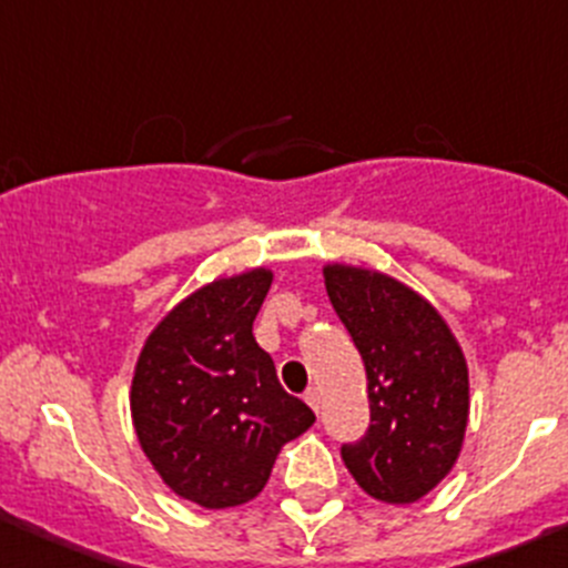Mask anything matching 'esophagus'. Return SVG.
Returning a JSON list of instances; mask_svg holds the SVG:
<instances>
[{
    "label": "esophagus",
    "instance_id": "obj_1",
    "mask_svg": "<svg viewBox=\"0 0 568 568\" xmlns=\"http://www.w3.org/2000/svg\"><path fill=\"white\" fill-rule=\"evenodd\" d=\"M305 400L313 406V412L321 409V393L316 390V387H311V390L305 393Z\"/></svg>",
    "mask_w": 568,
    "mask_h": 568
}]
</instances>
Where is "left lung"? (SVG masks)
I'll list each match as a JSON object with an SVG mask.
<instances>
[{"label": "left lung", "instance_id": "8db88e82", "mask_svg": "<svg viewBox=\"0 0 568 568\" xmlns=\"http://www.w3.org/2000/svg\"><path fill=\"white\" fill-rule=\"evenodd\" d=\"M324 285L365 363L371 426L341 448L348 473L393 506L454 469L469 415L467 363L443 316L398 280L332 263Z\"/></svg>", "mask_w": 568, "mask_h": 568}]
</instances>
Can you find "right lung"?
<instances>
[{
  "instance_id": "1",
  "label": "right lung",
  "mask_w": 568,
  "mask_h": 568,
  "mask_svg": "<svg viewBox=\"0 0 568 568\" xmlns=\"http://www.w3.org/2000/svg\"><path fill=\"white\" fill-rule=\"evenodd\" d=\"M268 285V268L203 285L159 321L136 359V439L164 484L203 508L257 497L280 448L316 420L252 335Z\"/></svg>"
}]
</instances>
